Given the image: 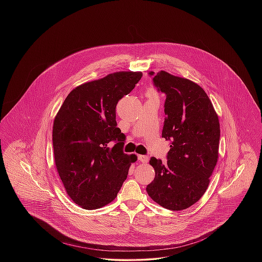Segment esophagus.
<instances>
[{
    "mask_svg": "<svg viewBox=\"0 0 262 262\" xmlns=\"http://www.w3.org/2000/svg\"><path fill=\"white\" fill-rule=\"evenodd\" d=\"M138 160L142 163H146L148 161V156L147 155H138Z\"/></svg>",
    "mask_w": 262,
    "mask_h": 262,
    "instance_id": "1",
    "label": "esophagus"
}]
</instances>
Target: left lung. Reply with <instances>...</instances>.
Wrapping results in <instances>:
<instances>
[{
    "label": "left lung",
    "mask_w": 262,
    "mask_h": 262,
    "mask_svg": "<svg viewBox=\"0 0 262 262\" xmlns=\"http://www.w3.org/2000/svg\"><path fill=\"white\" fill-rule=\"evenodd\" d=\"M153 83L166 95L162 137L171 143L165 163L150 158L155 178L146 190L161 207L182 211L196 203L210 184L219 155V118L198 83L163 71Z\"/></svg>",
    "instance_id": "left-lung-1"
}]
</instances>
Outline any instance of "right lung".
Listing matches in <instances>:
<instances>
[{
    "label": "right lung",
    "mask_w": 262,
    "mask_h": 262,
    "mask_svg": "<svg viewBox=\"0 0 262 262\" xmlns=\"http://www.w3.org/2000/svg\"><path fill=\"white\" fill-rule=\"evenodd\" d=\"M141 72H118L74 89L56 114L52 129L54 161L69 196L86 210L113 202L135 154H125V135L116 106L141 79ZM111 141L117 143L108 147Z\"/></svg>",
    "instance_id": "obj_1"
}]
</instances>
